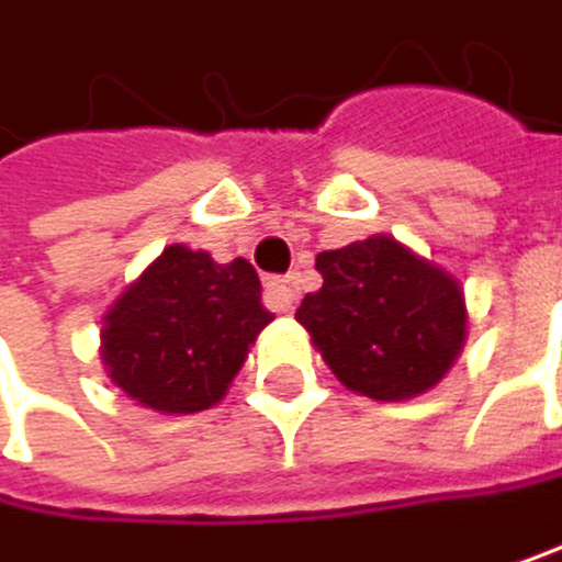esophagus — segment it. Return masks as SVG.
I'll return each instance as SVG.
<instances>
[{"label": "esophagus", "instance_id": "1", "mask_svg": "<svg viewBox=\"0 0 562 562\" xmlns=\"http://www.w3.org/2000/svg\"><path fill=\"white\" fill-rule=\"evenodd\" d=\"M266 290H269V296H272V303L279 310H293V303L300 296V276L296 272L293 276H276L266 283Z\"/></svg>", "mask_w": 562, "mask_h": 562}]
</instances>
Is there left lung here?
Wrapping results in <instances>:
<instances>
[{"mask_svg":"<svg viewBox=\"0 0 562 562\" xmlns=\"http://www.w3.org/2000/svg\"><path fill=\"white\" fill-rule=\"evenodd\" d=\"M324 286L306 293L296 321L345 389L403 403L430 392L468 341L464 286L392 235L317 256Z\"/></svg>","mask_w":562,"mask_h":562,"instance_id":"obj_1","label":"left lung"}]
</instances>
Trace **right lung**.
I'll return each instance as SVG.
<instances>
[{"label":"right lung","mask_w":562,"mask_h":562,"mask_svg":"<svg viewBox=\"0 0 562 562\" xmlns=\"http://www.w3.org/2000/svg\"><path fill=\"white\" fill-rule=\"evenodd\" d=\"M272 314L248 259L167 245L101 317V364L132 403L183 416L217 406Z\"/></svg>","instance_id":"right-lung-1"}]
</instances>
